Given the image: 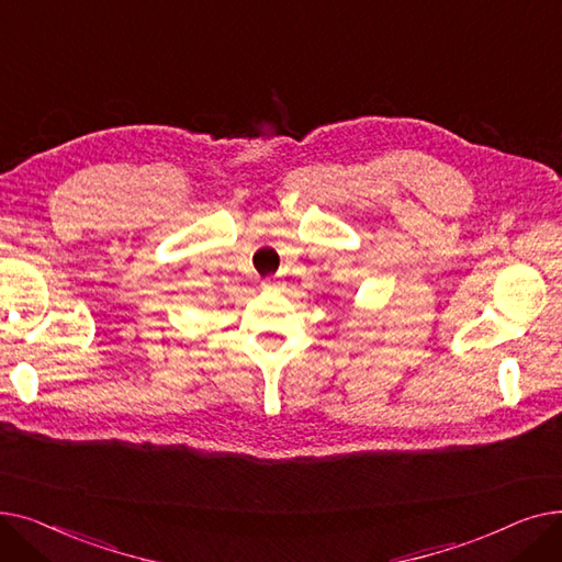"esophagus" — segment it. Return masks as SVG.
Listing matches in <instances>:
<instances>
[{
    "instance_id": "1",
    "label": "esophagus",
    "mask_w": 562,
    "mask_h": 562,
    "mask_svg": "<svg viewBox=\"0 0 562 562\" xmlns=\"http://www.w3.org/2000/svg\"><path fill=\"white\" fill-rule=\"evenodd\" d=\"M260 285H262V290H267V292H279V290H283V285H281L279 281H274V279H265Z\"/></svg>"
}]
</instances>
